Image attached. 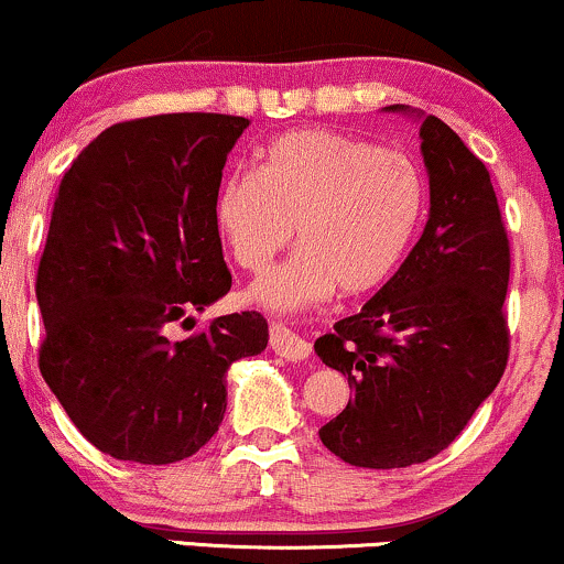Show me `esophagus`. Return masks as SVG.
Instances as JSON below:
<instances>
[{
	"instance_id": "obj_1",
	"label": "esophagus",
	"mask_w": 564,
	"mask_h": 564,
	"mask_svg": "<svg viewBox=\"0 0 564 564\" xmlns=\"http://www.w3.org/2000/svg\"><path fill=\"white\" fill-rule=\"evenodd\" d=\"M270 347H273L275 355H281V358L286 360H304L310 355V341L302 339L300 334H294L291 328L281 326V323H273L270 326Z\"/></svg>"
}]
</instances>
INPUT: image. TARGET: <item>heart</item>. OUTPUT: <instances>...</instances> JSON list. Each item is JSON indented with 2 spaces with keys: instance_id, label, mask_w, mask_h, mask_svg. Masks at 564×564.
<instances>
[{
  "instance_id": "1",
  "label": "heart",
  "mask_w": 564,
  "mask_h": 564,
  "mask_svg": "<svg viewBox=\"0 0 564 564\" xmlns=\"http://www.w3.org/2000/svg\"><path fill=\"white\" fill-rule=\"evenodd\" d=\"M426 196L408 153L334 129H296L264 148L260 172L225 174L215 223L246 273H262L300 228V254L249 291L264 310L289 315L339 289L364 296L390 283L416 241Z\"/></svg>"
}]
</instances>
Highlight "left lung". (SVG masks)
<instances>
[{"label":"left lung","instance_id":"1","mask_svg":"<svg viewBox=\"0 0 564 564\" xmlns=\"http://www.w3.org/2000/svg\"><path fill=\"white\" fill-rule=\"evenodd\" d=\"M419 138L430 172L422 238L358 315L315 341L352 390L318 435L352 467L398 469L437 456L509 360L511 257L490 174L437 116H426Z\"/></svg>","mask_w":564,"mask_h":564}]
</instances>
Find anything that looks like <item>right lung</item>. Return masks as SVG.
<instances>
[{"mask_svg":"<svg viewBox=\"0 0 564 564\" xmlns=\"http://www.w3.org/2000/svg\"><path fill=\"white\" fill-rule=\"evenodd\" d=\"M246 127L228 113L121 121L57 187L36 273L39 371L76 430L121 462L193 456L223 424L230 364L268 347L257 310L172 334L230 291L215 196Z\"/></svg>","mask_w":564,"mask_h":564,"instance_id":"1","label":"right lung"}]
</instances>
